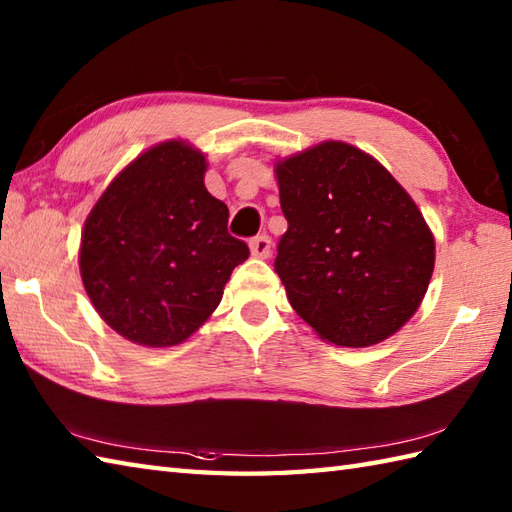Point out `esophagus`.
<instances>
[{
    "instance_id": "esophagus-1",
    "label": "esophagus",
    "mask_w": 512,
    "mask_h": 512,
    "mask_svg": "<svg viewBox=\"0 0 512 512\" xmlns=\"http://www.w3.org/2000/svg\"><path fill=\"white\" fill-rule=\"evenodd\" d=\"M250 253L259 259H266L270 255V237L268 235H257L250 239Z\"/></svg>"
}]
</instances>
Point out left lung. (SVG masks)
Returning <instances> with one entry per match:
<instances>
[{
	"label": "left lung",
	"mask_w": 512,
	"mask_h": 512,
	"mask_svg": "<svg viewBox=\"0 0 512 512\" xmlns=\"http://www.w3.org/2000/svg\"><path fill=\"white\" fill-rule=\"evenodd\" d=\"M288 231L275 270L290 306L323 341L369 347L420 308L436 262L427 222L365 151L325 140L279 160Z\"/></svg>",
	"instance_id": "1"
}]
</instances>
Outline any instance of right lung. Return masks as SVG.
Returning a JSON list of instances; mask_svg holds the SVG:
<instances>
[{
    "label": "right lung",
    "mask_w": 512,
    "mask_h": 512,
    "mask_svg": "<svg viewBox=\"0 0 512 512\" xmlns=\"http://www.w3.org/2000/svg\"><path fill=\"white\" fill-rule=\"evenodd\" d=\"M206 158L184 140L147 149L118 173L81 233L79 268L101 319L127 341H187L220 306L248 246L204 187Z\"/></svg>",
    "instance_id": "obj_1"
}]
</instances>
